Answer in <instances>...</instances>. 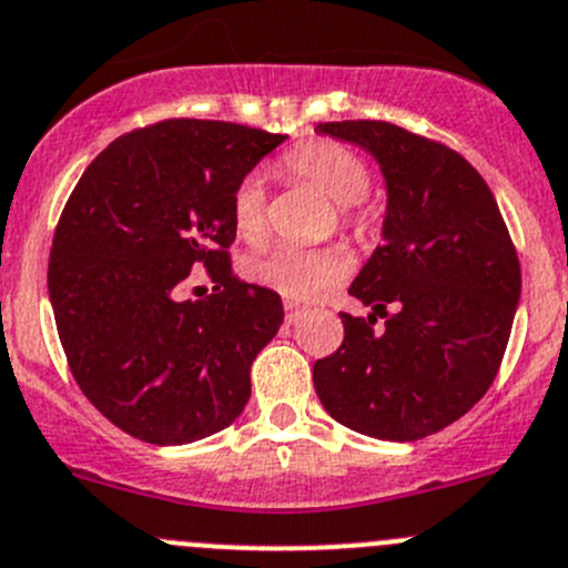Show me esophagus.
I'll return each instance as SVG.
<instances>
[{
    "mask_svg": "<svg viewBox=\"0 0 568 568\" xmlns=\"http://www.w3.org/2000/svg\"><path fill=\"white\" fill-rule=\"evenodd\" d=\"M302 307L300 305H294V302H285V322L288 324H296L302 318Z\"/></svg>",
    "mask_w": 568,
    "mask_h": 568,
    "instance_id": "1",
    "label": "esophagus"
}]
</instances>
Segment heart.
Wrapping results in <instances>:
<instances>
[{"label": "heart", "instance_id": "obj_1", "mask_svg": "<svg viewBox=\"0 0 568 568\" xmlns=\"http://www.w3.org/2000/svg\"><path fill=\"white\" fill-rule=\"evenodd\" d=\"M283 174L333 202L341 227H349L355 233L366 230L361 200L372 185V174H368L366 161L349 146L335 144V141H307L285 155ZM233 224L239 239L246 244H261L266 239V189L255 174L241 180L235 189ZM244 274L263 288L277 291L285 300L307 302L329 294L335 285L344 283L349 274V255L341 246L277 250L246 261Z\"/></svg>", "mask_w": 568, "mask_h": 568}]
</instances>
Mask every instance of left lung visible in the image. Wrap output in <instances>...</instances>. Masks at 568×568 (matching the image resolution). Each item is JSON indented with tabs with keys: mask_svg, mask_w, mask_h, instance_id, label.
Instances as JSON below:
<instances>
[{
	"mask_svg": "<svg viewBox=\"0 0 568 568\" xmlns=\"http://www.w3.org/2000/svg\"><path fill=\"white\" fill-rule=\"evenodd\" d=\"M316 132L379 163L388 205L383 244L349 285L372 313H341L344 344L313 363V385L349 430L418 442L491 388L519 305V257L491 189L455 150L388 121ZM377 315L386 324L374 331Z\"/></svg>",
	"mask_w": 568,
	"mask_h": 568,
	"instance_id": "left-lung-1",
	"label": "left lung"
}]
</instances>
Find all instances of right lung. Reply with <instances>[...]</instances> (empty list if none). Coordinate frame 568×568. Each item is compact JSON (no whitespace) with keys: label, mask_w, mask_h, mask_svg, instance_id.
Here are the masks:
<instances>
[{"label":"right lung","mask_w":568,"mask_h":568,"mask_svg":"<svg viewBox=\"0 0 568 568\" xmlns=\"http://www.w3.org/2000/svg\"><path fill=\"white\" fill-rule=\"evenodd\" d=\"M288 135L172 119L115 138L71 191L49 255L65 361L104 418L146 444L224 430L250 402V368L283 302L233 277V194ZM202 262L217 283L179 300Z\"/></svg>","instance_id":"1"}]
</instances>
